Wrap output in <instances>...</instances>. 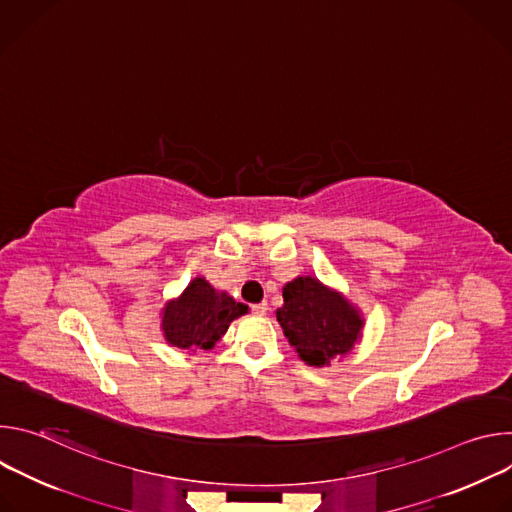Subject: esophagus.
Masks as SVG:
<instances>
[{"label":"esophagus","mask_w":512,"mask_h":512,"mask_svg":"<svg viewBox=\"0 0 512 512\" xmlns=\"http://www.w3.org/2000/svg\"><path fill=\"white\" fill-rule=\"evenodd\" d=\"M267 310H269L267 302H261V304H255V306H251V312H253L255 316H265V314H267Z\"/></svg>","instance_id":"34e87169"}]
</instances>
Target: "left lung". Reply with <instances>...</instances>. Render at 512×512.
Segmentation results:
<instances>
[{"label": "left lung", "instance_id": "8db88e82", "mask_svg": "<svg viewBox=\"0 0 512 512\" xmlns=\"http://www.w3.org/2000/svg\"><path fill=\"white\" fill-rule=\"evenodd\" d=\"M275 316L289 344L314 367L350 352L362 328L356 310L314 277L287 283Z\"/></svg>", "mask_w": 512, "mask_h": 512}]
</instances>
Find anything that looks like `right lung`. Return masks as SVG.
I'll return each instance as SVG.
<instances>
[{
  "label": "right lung",
  "instance_id": "1",
  "mask_svg": "<svg viewBox=\"0 0 512 512\" xmlns=\"http://www.w3.org/2000/svg\"><path fill=\"white\" fill-rule=\"evenodd\" d=\"M249 308L227 294H216L206 279L196 277L178 302L164 312L166 340L178 348H212L227 332L229 324L247 314Z\"/></svg>",
  "mask_w": 512,
  "mask_h": 512
}]
</instances>
